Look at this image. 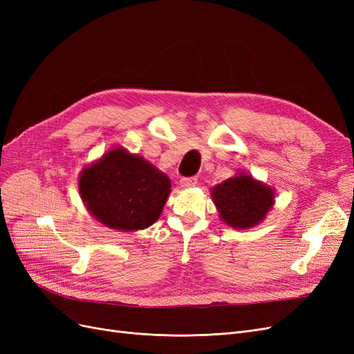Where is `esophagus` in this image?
<instances>
[{"label": "esophagus", "instance_id": "esophagus-1", "mask_svg": "<svg viewBox=\"0 0 354 354\" xmlns=\"http://www.w3.org/2000/svg\"><path fill=\"white\" fill-rule=\"evenodd\" d=\"M198 185V177H183L180 180L181 187H194Z\"/></svg>", "mask_w": 354, "mask_h": 354}]
</instances>
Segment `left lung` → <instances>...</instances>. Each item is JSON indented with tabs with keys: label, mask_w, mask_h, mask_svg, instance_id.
Returning <instances> with one entry per match:
<instances>
[{
	"label": "left lung",
	"mask_w": 354,
	"mask_h": 354,
	"mask_svg": "<svg viewBox=\"0 0 354 354\" xmlns=\"http://www.w3.org/2000/svg\"><path fill=\"white\" fill-rule=\"evenodd\" d=\"M211 195L221 220L234 229H248L259 224L274 202L270 187L246 174L217 185Z\"/></svg>",
	"instance_id": "left-lung-1"
}]
</instances>
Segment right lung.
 Returning a JSON list of instances; mask_svg holds the SVG:
<instances>
[{"mask_svg":"<svg viewBox=\"0 0 354 354\" xmlns=\"http://www.w3.org/2000/svg\"><path fill=\"white\" fill-rule=\"evenodd\" d=\"M169 190L165 174L121 147L85 168L80 178V194L91 216L111 229L125 232L153 224Z\"/></svg>","mask_w":354,"mask_h":354,"instance_id":"add662e5","label":"right lung"}]
</instances>
